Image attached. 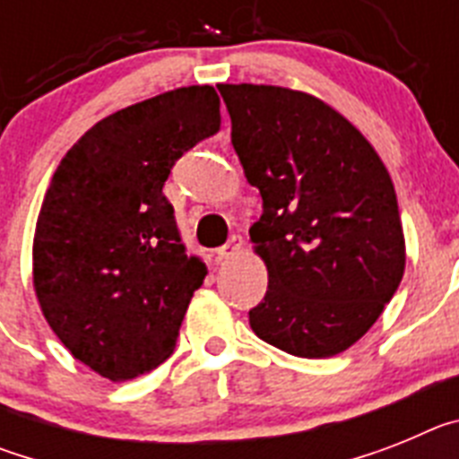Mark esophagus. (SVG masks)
<instances>
[{"instance_id":"34e87169","label":"esophagus","mask_w":459,"mask_h":459,"mask_svg":"<svg viewBox=\"0 0 459 459\" xmlns=\"http://www.w3.org/2000/svg\"><path fill=\"white\" fill-rule=\"evenodd\" d=\"M241 248H243V238L238 237V234H234V237H230V241H227L225 246H221V248L216 250V253L221 259H230L234 257V255L241 253Z\"/></svg>"}]
</instances>
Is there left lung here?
<instances>
[{
    "label": "left lung",
    "instance_id": "8db88e82",
    "mask_svg": "<svg viewBox=\"0 0 459 459\" xmlns=\"http://www.w3.org/2000/svg\"><path fill=\"white\" fill-rule=\"evenodd\" d=\"M232 147L262 218L250 241L269 271L255 335L301 359H328L370 331L404 273L391 174L331 105L271 84H218Z\"/></svg>",
    "mask_w": 459,
    "mask_h": 459
}]
</instances>
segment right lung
<instances>
[{"mask_svg":"<svg viewBox=\"0 0 459 459\" xmlns=\"http://www.w3.org/2000/svg\"><path fill=\"white\" fill-rule=\"evenodd\" d=\"M221 128L193 84L128 105L80 137L50 181L34 234V290L64 347L109 381L169 359L206 266L186 253L163 186Z\"/></svg>","mask_w":459,"mask_h":459,"instance_id":"obj_1","label":"right lung"}]
</instances>
